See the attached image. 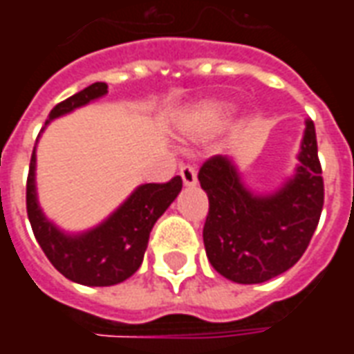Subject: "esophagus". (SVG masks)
<instances>
[{"label": "esophagus", "instance_id": "esophagus-1", "mask_svg": "<svg viewBox=\"0 0 354 354\" xmlns=\"http://www.w3.org/2000/svg\"><path fill=\"white\" fill-rule=\"evenodd\" d=\"M180 176L184 180L185 185H195L197 184V170L193 165H184L182 169H180Z\"/></svg>", "mask_w": 354, "mask_h": 354}]
</instances>
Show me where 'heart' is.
<instances>
[{"label":"heart","mask_w":354,"mask_h":354,"mask_svg":"<svg viewBox=\"0 0 354 354\" xmlns=\"http://www.w3.org/2000/svg\"><path fill=\"white\" fill-rule=\"evenodd\" d=\"M230 113L231 109L227 106L216 104V102H207V104H201V106L189 111L187 124L199 132H212L225 123Z\"/></svg>","instance_id":"1"}]
</instances>
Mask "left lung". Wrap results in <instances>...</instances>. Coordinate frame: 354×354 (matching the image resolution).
Segmentation results:
<instances>
[{
    "mask_svg": "<svg viewBox=\"0 0 354 354\" xmlns=\"http://www.w3.org/2000/svg\"><path fill=\"white\" fill-rule=\"evenodd\" d=\"M199 182L208 195L203 227L208 261L230 281H269L297 263L319 225L324 180L315 124L305 127L296 176L274 195L254 197L222 155L203 162Z\"/></svg>",
    "mask_w": 354,
    "mask_h": 354,
    "instance_id": "obj_1",
    "label": "left lung"
}]
</instances>
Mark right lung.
Returning a JSON list of instances; mask_svg holds the SVG:
<instances>
[{
	"label": "right lung",
	"mask_w": 354,
	"mask_h": 354,
	"mask_svg": "<svg viewBox=\"0 0 354 354\" xmlns=\"http://www.w3.org/2000/svg\"><path fill=\"white\" fill-rule=\"evenodd\" d=\"M108 93L106 83H93L50 109L47 123L72 109L85 106ZM35 149L26 180V210L37 243L57 271L85 286H111L138 271L147 248L149 233L159 216L182 189V178L165 184L140 185L115 214L96 230L80 237H68L41 214L34 185Z\"/></svg>",
	"instance_id": "obj_1"
}]
</instances>
